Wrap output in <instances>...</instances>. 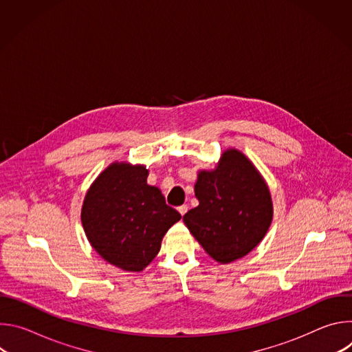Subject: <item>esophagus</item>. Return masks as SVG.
I'll return each instance as SVG.
<instances>
[{"label":"esophagus","mask_w":352,"mask_h":352,"mask_svg":"<svg viewBox=\"0 0 352 352\" xmlns=\"http://www.w3.org/2000/svg\"><path fill=\"white\" fill-rule=\"evenodd\" d=\"M178 212H179V214H181V216H184V214L188 212V205H182V206H179V208H178Z\"/></svg>","instance_id":"1"}]
</instances>
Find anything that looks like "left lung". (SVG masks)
Segmentation results:
<instances>
[{"label":"left lung","instance_id":"obj_1","mask_svg":"<svg viewBox=\"0 0 352 352\" xmlns=\"http://www.w3.org/2000/svg\"><path fill=\"white\" fill-rule=\"evenodd\" d=\"M199 205L184 223L206 254L227 265L246 256L265 238L273 220L270 189L241 150H224L213 170H199Z\"/></svg>","mask_w":352,"mask_h":352}]
</instances>
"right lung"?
I'll list each match as a JSON object with an SVG mask.
<instances>
[{"label":"right lung","instance_id":"add662e5","mask_svg":"<svg viewBox=\"0 0 352 352\" xmlns=\"http://www.w3.org/2000/svg\"><path fill=\"white\" fill-rule=\"evenodd\" d=\"M144 164L114 162L87 189L80 220L91 248L110 265L142 272L162 248L181 214L166 205L157 186L147 184Z\"/></svg>","mask_w":352,"mask_h":352}]
</instances>
